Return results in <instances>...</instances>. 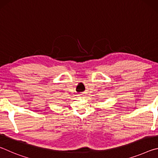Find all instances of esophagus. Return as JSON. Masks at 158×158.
<instances>
[{"label": "esophagus", "instance_id": "34e87169", "mask_svg": "<svg viewBox=\"0 0 158 158\" xmlns=\"http://www.w3.org/2000/svg\"><path fill=\"white\" fill-rule=\"evenodd\" d=\"M83 95H83V94H82V93H81V94H79V97H82V96H83Z\"/></svg>", "mask_w": 158, "mask_h": 158}]
</instances>
